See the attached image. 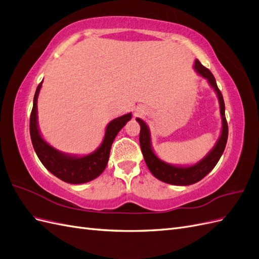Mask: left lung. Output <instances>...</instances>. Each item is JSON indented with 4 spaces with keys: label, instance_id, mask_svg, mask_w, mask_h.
I'll list each match as a JSON object with an SVG mask.
<instances>
[{
    "label": "left lung",
    "instance_id": "1",
    "mask_svg": "<svg viewBox=\"0 0 259 259\" xmlns=\"http://www.w3.org/2000/svg\"><path fill=\"white\" fill-rule=\"evenodd\" d=\"M194 69L199 76L207 80L209 85L215 90L219 101L221 122H223L221 134L218 141L203 159L192 166L170 165L159 159L157 155L153 151L149 127H147V124L142 119L137 118V121L140 123V127H141V130H140V146H141V151L147 167H149L150 171L155 178H157L162 182L174 184V186H190V184L202 180L206 175H208L213 167L217 165L218 160L225 151L228 140V123L225 115V102L223 94H221L217 87L216 79L212 76L209 69L204 67L198 60H196L194 63Z\"/></svg>",
    "mask_w": 259,
    "mask_h": 259
}]
</instances>
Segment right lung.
<instances>
[{
    "instance_id": "obj_1",
    "label": "right lung",
    "mask_w": 259,
    "mask_h": 259,
    "mask_svg": "<svg viewBox=\"0 0 259 259\" xmlns=\"http://www.w3.org/2000/svg\"><path fill=\"white\" fill-rule=\"evenodd\" d=\"M41 83L35 90L33 98V107L30 115V137L33 149L38 155L40 161L48 170L58 179L71 184H81L91 181L104 171L109 158L110 147L123 125L132 117V114H125L110 121L105 130V136L102 144L91 154L84 156L65 154L51 146L40 134L38 125V97Z\"/></svg>"
}]
</instances>
